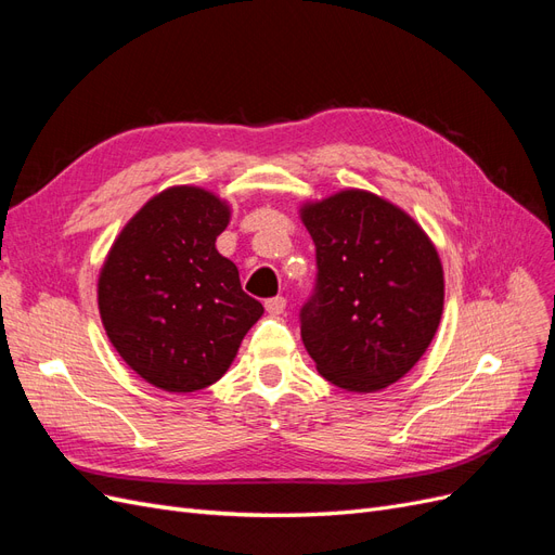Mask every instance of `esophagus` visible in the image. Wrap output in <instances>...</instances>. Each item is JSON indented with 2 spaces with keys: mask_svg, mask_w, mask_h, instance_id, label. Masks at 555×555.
Listing matches in <instances>:
<instances>
[{
  "mask_svg": "<svg viewBox=\"0 0 555 555\" xmlns=\"http://www.w3.org/2000/svg\"><path fill=\"white\" fill-rule=\"evenodd\" d=\"M284 308H287V298H284V296H275V298L266 300V312L268 314L280 317L284 312Z\"/></svg>",
  "mask_w": 555,
  "mask_h": 555,
  "instance_id": "obj_1",
  "label": "esophagus"
}]
</instances>
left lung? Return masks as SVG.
Here are the masks:
<instances>
[{"mask_svg":"<svg viewBox=\"0 0 555 555\" xmlns=\"http://www.w3.org/2000/svg\"><path fill=\"white\" fill-rule=\"evenodd\" d=\"M300 220L317 247V292L300 338L319 375L375 393L426 354L444 308V271L410 212L365 190L306 201Z\"/></svg>","mask_w":555,"mask_h":555,"instance_id":"1","label":"left lung"}]
</instances>
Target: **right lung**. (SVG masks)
I'll list each match as a JSON object with an SVG mask.
<instances>
[{"label": "right lung", "mask_w": 555, "mask_h": 555, "mask_svg": "<svg viewBox=\"0 0 555 555\" xmlns=\"http://www.w3.org/2000/svg\"><path fill=\"white\" fill-rule=\"evenodd\" d=\"M231 220L224 198L196 184L155 194L117 233L96 304L117 354L147 384L192 393L220 379L263 306L215 247Z\"/></svg>", "instance_id": "1"}]
</instances>
